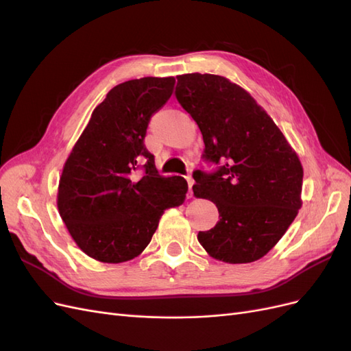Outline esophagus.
Listing matches in <instances>:
<instances>
[{"label": "esophagus", "mask_w": 351, "mask_h": 351, "mask_svg": "<svg viewBox=\"0 0 351 351\" xmlns=\"http://www.w3.org/2000/svg\"><path fill=\"white\" fill-rule=\"evenodd\" d=\"M186 182H187V197H192V186H193L192 176H187Z\"/></svg>", "instance_id": "1"}]
</instances>
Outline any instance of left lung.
<instances>
[{"mask_svg": "<svg viewBox=\"0 0 351 351\" xmlns=\"http://www.w3.org/2000/svg\"><path fill=\"white\" fill-rule=\"evenodd\" d=\"M176 98L204 137L202 158L215 171H193L196 197L214 202L219 221L199 231L212 258L249 263L265 256L302 206L303 167L267 111L217 74L177 76Z\"/></svg>", "mask_w": 351, "mask_h": 351, "instance_id": "obj_1", "label": "left lung"}]
</instances>
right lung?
I'll return each instance as SVG.
<instances>
[{
	"mask_svg": "<svg viewBox=\"0 0 351 351\" xmlns=\"http://www.w3.org/2000/svg\"><path fill=\"white\" fill-rule=\"evenodd\" d=\"M174 83V77H142L114 86L62 168L60 215L77 246L99 262L139 256L164 210L186 199V180L159 176L143 143L151 117L171 97Z\"/></svg>",
	"mask_w": 351,
	"mask_h": 351,
	"instance_id": "add662e5",
	"label": "right lung"
}]
</instances>
